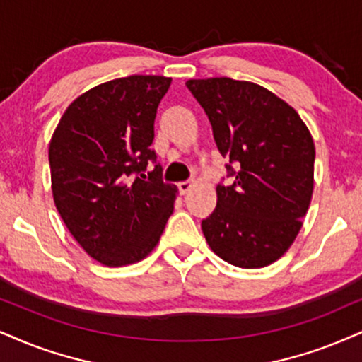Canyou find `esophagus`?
Masks as SVG:
<instances>
[{"mask_svg":"<svg viewBox=\"0 0 362 362\" xmlns=\"http://www.w3.org/2000/svg\"><path fill=\"white\" fill-rule=\"evenodd\" d=\"M191 188H193V185H191L189 181H182V182H180V185H177V189H180L181 194H188Z\"/></svg>","mask_w":362,"mask_h":362,"instance_id":"34e87169","label":"esophagus"}]
</instances>
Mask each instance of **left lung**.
<instances>
[{
  "mask_svg": "<svg viewBox=\"0 0 362 362\" xmlns=\"http://www.w3.org/2000/svg\"><path fill=\"white\" fill-rule=\"evenodd\" d=\"M203 107L225 164L215 211L202 221L223 260L267 267L287 252L302 228L314 189L315 147L309 129L282 99L233 78L188 80Z\"/></svg>",
  "mask_w": 362,
  "mask_h": 362,
  "instance_id": "left-lung-1",
  "label": "left lung"
}]
</instances>
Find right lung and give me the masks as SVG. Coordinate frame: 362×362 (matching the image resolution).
Instances as JSON below:
<instances>
[{
    "instance_id": "add662e5",
    "label": "right lung",
    "mask_w": 362,
    "mask_h": 362,
    "mask_svg": "<svg viewBox=\"0 0 362 362\" xmlns=\"http://www.w3.org/2000/svg\"><path fill=\"white\" fill-rule=\"evenodd\" d=\"M169 86L158 75L110 80L74 100L53 132L55 206L80 247L104 265L142 260L173 215L177 188L163 181L151 149Z\"/></svg>"
}]
</instances>
